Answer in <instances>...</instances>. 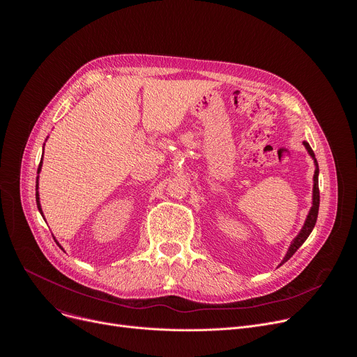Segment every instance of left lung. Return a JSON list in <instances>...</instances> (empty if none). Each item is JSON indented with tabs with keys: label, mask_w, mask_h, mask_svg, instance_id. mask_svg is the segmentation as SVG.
<instances>
[{
	"label": "left lung",
	"mask_w": 357,
	"mask_h": 357,
	"mask_svg": "<svg viewBox=\"0 0 357 357\" xmlns=\"http://www.w3.org/2000/svg\"><path fill=\"white\" fill-rule=\"evenodd\" d=\"M303 145H305V148H307V151L310 152V155L312 157V160H314V162H315V167H317V168H315V174H314L312 208H311V211H310V213H308V216H307V220H305L303 227L301 229L299 234L292 240V243H291V245H289V248H288V251H287V254H285V257H284V260L281 261L280 266H282L285 261H288V260L294 256L295 251L303 244V241L310 237L311 231H312L314 227H315V223H317V219H318V212H319V186H318L319 168H318V162H317V158H315V154H314V151H312L311 145H310L307 141H303Z\"/></svg>",
	"instance_id": "8db88e82"
}]
</instances>
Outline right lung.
I'll return each mask as SVG.
<instances>
[{
  "label": "right lung",
  "mask_w": 357,
  "mask_h": 357,
  "mask_svg": "<svg viewBox=\"0 0 357 357\" xmlns=\"http://www.w3.org/2000/svg\"><path fill=\"white\" fill-rule=\"evenodd\" d=\"M42 157H43V155H42ZM40 168H42V160H40V162H39V167H38V174L40 172ZM38 178H39V176H36V205H38V211L40 212V215H42V218H43V213H42V208H40V203H39V193H38ZM43 219H45V218H43ZM54 238H55V237H54ZM55 241H56V240H55ZM56 243H58V241H56ZM58 244H59V243H58ZM59 247H61V245H59ZM61 248H62V247H61ZM62 250H63V248H62Z\"/></svg>",
  "instance_id": "right-lung-1"
}]
</instances>
